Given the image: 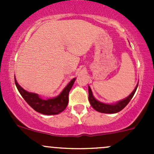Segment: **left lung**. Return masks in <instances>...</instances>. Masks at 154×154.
I'll return each instance as SVG.
<instances>
[{
	"label": "left lung",
	"mask_w": 154,
	"mask_h": 154,
	"mask_svg": "<svg viewBox=\"0 0 154 154\" xmlns=\"http://www.w3.org/2000/svg\"><path fill=\"white\" fill-rule=\"evenodd\" d=\"M139 84V83H138ZM138 84L136 85V88H134L131 94L127 97L126 98L123 99L122 100L116 102L115 103H105L97 100L95 97H94L91 91V88L88 86V100L91 104V106L97 112H100L102 113H108V114H113V113H117L120 112L121 110L123 109L128 104L129 102L132 99V97L134 95L136 89H137Z\"/></svg>",
	"instance_id": "obj_1"
}]
</instances>
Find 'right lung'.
Masks as SVG:
<instances>
[{"instance_id":"1","label":"right lung","mask_w":154,"mask_h":154,"mask_svg":"<svg viewBox=\"0 0 154 154\" xmlns=\"http://www.w3.org/2000/svg\"><path fill=\"white\" fill-rule=\"evenodd\" d=\"M76 78L72 79L58 96L48 99H43L38 94L29 92L22 88L15 77V86L25 101L38 112L51 116L57 115L66 109L68 103V94L72 88Z\"/></svg>"}]
</instances>
